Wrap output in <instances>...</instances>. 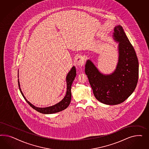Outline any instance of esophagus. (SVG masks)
<instances>
[{
    "instance_id": "1",
    "label": "esophagus",
    "mask_w": 149,
    "mask_h": 149,
    "mask_svg": "<svg viewBox=\"0 0 149 149\" xmlns=\"http://www.w3.org/2000/svg\"><path fill=\"white\" fill-rule=\"evenodd\" d=\"M85 59L84 57H82L81 55H79L77 57L76 61H75L77 65H78V66L83 65L85 63Z\"/></svg>"
}]
</instances>
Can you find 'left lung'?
<instances>
[{"label": "left lung", "mask_w": 149, "mask_h": 149, "mask_svg": "<svg viewBox=\"0 0 149 149\" xmlns=\"http://www.w3.org/2000/svg\"><path fill=\"white\" fill-rule=\"evenodd\" d=\"M113 39L119 42L118 62L110 75H104L90 60L85 65V73L95 98L107 105L120 104L133 92L139 76V63L135 50L122 27L114 28Z\"/></svg>", "instance_id": "1"}]
</instances>
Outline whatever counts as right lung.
Returning a JSON list of instances; mask_svg holds the SVG:
<instances>
[{
  "label": "right lung",
  "mask_w": 149,
  "mask_h": 149,
  "mask_svg": "<svg viewBox=\"0 0 149 149\" xmlns=\"http://www.w3.org/2000/svg\"><path fill=\"white\" fill-rule=\"evenodd\" d=\"M76 74H77L76 69H75V67L74 66L71 69L70 71L68 72V75H67V77H66L67 88L66 95H65V97H64V98L61 102H59L57 104H55L54 105L51 106L49 107L38 108V107H35L34 105H33V104H31L29 101H28L27 99L26 98V97L24 96L22 92L21 91V89L20 88L19 80H18V87H19V91H20L21 94L22 95L23 98L26 100L27 103L29 104L32 107V108L35 109L36 110L38 111V112H39V113H44V114H51V113H58V112L61 111L67 108L69 105L70 104V101H71V98H72L71 87H72V82H73L75 77H76Z\"/></svg>",
  "instance_id": "1"
}]
</instances>
